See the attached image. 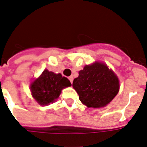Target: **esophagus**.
Returning <instances> with one entry per match:
<instances>
[{"label":"esophagus","mask_w":147,"mask_h":147,"mask_svg":"<svg viewBox=\"0 0 147 147\" xmlns=\"http://www.w3.org/2000/svg\"><path fill=\"white\" fill-rule=\"evenodd\" d=\"M69 78V80L70 81V82H71V84H72V82H73V77L72 76H69V77L68 78Z\"/></svg>","instance_id":"34e87169"}]
</instances>
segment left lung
<instances>
[{"label": "left lung", "mask_w": 147, "mask_h": 147, "mask_svg": "<svg viewBox=\"0 0 147 147\" xmlns=\"http://www.w3.org/2000/svg\"><path fill=\"white\" fill-rule=\"evenodd\" d=\"M78 73L79 76L74 79L72 86L80 100L88 107H105L119 92L118 78L103 63L85 65Z\"/></svg>", "instance_id": "obj_1"}]
</instances>
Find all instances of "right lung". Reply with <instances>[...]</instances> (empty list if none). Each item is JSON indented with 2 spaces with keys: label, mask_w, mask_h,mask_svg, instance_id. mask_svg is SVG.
<instances>
[{
  "label": "right lung",
  "mask_w": 147,
  "mask_h": 147,
  "mask_svg": "<svg viewBox=\"0 0 147 147\" xmlns=\"http://www.w3.org/2000/svg\"><path fill=\"white\" fill-rule=\"evenodd\" d=\"M69 80L60 73L45 69L31 85L32 96L40 105H47L59 97L62 89L71 86Z\"/></svg>",
  "instance_id": "1"
}]
</instances>
